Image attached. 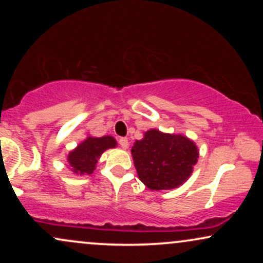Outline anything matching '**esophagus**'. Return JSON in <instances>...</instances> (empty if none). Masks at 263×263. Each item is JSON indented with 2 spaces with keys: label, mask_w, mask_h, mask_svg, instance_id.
<instances>
[{
  "label": "esophagus",
  "mask_w": 263,
  "mask_h": 263,
  "mask_svg": "<svg viewBox=\"0 0 263 263\" xmlns=\"http://www.w3.org/2000/svg\"><path fill=\"white\" fill-rule=\"evenodd\" d=\"M119 143H120V146H121L123 149H127V148H128V140H127V138H126V137L120 138Z\"/></svg>",
  "instance_id": "esophagus-1"
}]
</instances>
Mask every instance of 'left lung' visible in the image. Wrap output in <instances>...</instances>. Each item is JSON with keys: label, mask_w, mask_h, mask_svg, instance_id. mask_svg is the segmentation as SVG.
<instances>
[{"label": "left lung", "mask_w": 263, "mask_h": 263, "mask_svg": "<svg viewBox=\"0 0 263 263\" xmlns=\"http://www.w3.org/2000/svg\"><path fill=\"white\" fill-rule=\"evenodd\" d=\"M138 178L151 190L178 188L192 176L199 158L195 142L182 134L148 129L131 149Z\"/></svg>", "instance_id": "left-lung-1"}]
</instances>
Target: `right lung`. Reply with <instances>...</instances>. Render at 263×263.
<instances>
[{
    "label": "right lung",
    "mask_w": 263,
    "mask_h": 263,
    "mask_svg": "<svg viewBox=\"0 0 263 263\" xmlns=\"http://www.w3.org/2000/svg\"><path fill=\"white\" fill-rule=\"evenodd\" d=\"M117 142L112 136L92 137L87 136L66 156L68 168L78 176H90L96 168V163L105 151L115 148Z\"/></svg>",
    "instance_id": "1"
}]
</instances>
